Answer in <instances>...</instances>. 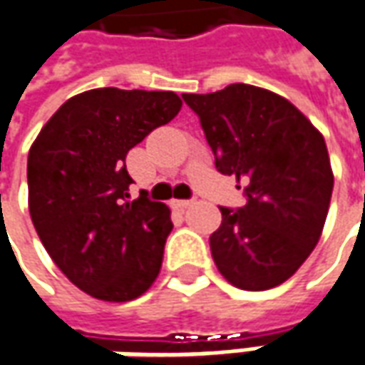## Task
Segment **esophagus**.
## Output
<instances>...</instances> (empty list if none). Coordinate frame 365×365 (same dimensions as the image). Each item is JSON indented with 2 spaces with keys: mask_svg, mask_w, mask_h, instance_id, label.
I'll list each match as a JSON object with an SVG mask.
<instances>
[{
  "mask_svg": "<svg viewBox=\"0 0 365 365\" xmlns=\"http://www.w3.org/2000/svg\"><path fill=\"white\" fill-rule=\"evenodd\" d=\"M171 206L175 210H185V207L192 206V200H171Z\"/></svg>",
  "mask_w": 365,
  "mask_h": 365,
  "instance_id": "esophagus-1",
  "label": "esophagus"
}]
</instances>
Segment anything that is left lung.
<instances>
[{
	"label": "left lung",
	"mask_w": 365,
	"mask_h": 365,
	"mask_svg": "<svg viewBox=\"0 0 365 365\" xmlns=\"http://www.w3.org/2000/svg\"><path fill=\"white\" fill-rule=\"evenodd\" d=\"M183 101L200 117L216 170L246 183V206L220 207L210 236L216 267L245 291L284 283L319 242L331 202L323 135L284 96L252 84Z\"/></svg>",
	"instance_id": "left-lung-1"
}]
</instances>
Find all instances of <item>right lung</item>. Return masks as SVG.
<instances>
[{"label": "right lung", "mask_w": 365, "mask_h": 365, "mask_svg": "<svg viewBox=\"0 0 365 365\" xmlns=\"http://www.w3.org/2000/svg\"><path fill=\"white\" fill-rule=\"evenodd\" d=\"M182 108L171 91L93 88L68 98L28 155V207L56 267L81 291L125 303L155 283L171 210L131 200L125 158Z\"/></svg>", "instance_id": "1"}]
</instances>
